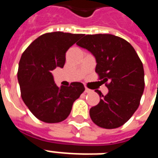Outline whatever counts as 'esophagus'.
<instances>
[{
    "mask_svg": "<svg viewBox=\"0 0 158 158\" xmlns=\"http://www.w3.org/2000/svg\"><path fill=\"white\" fill-rule=\"evenodd\" d=\"M92 90L91 89H88V88H85V93H87V94H89V93H91Z\"/></svg>",
    "mask_w": 158,
    "mask_h": 158,
    "instance_id": "1",
    "label": "esophagus"
}]
</instances>
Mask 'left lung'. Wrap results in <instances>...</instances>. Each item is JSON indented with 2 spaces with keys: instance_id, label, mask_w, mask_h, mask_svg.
<instances>
[{
  "instance_id": "8db88e82",
  "label": "left lung",
  "mask_w": 158,
  "mask_h": 158,
  "mask_svg": "<svg viewBox=\"0 0 158 158\" xmlns=\"http://www.w3.org/2000/svg\"><path fill=\"white\" fill-rule=\"evenodd\" d=\"M77 45L96 58L95 71L108 89L98 105L89 110L92 120L104 129H115L130 120L144 90L143 63L130 43L112 34L86 35Z\"/></svg>"
}]
</instances>
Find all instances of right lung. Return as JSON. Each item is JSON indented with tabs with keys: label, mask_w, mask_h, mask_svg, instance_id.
Here are the masks:
<instances>
[{
	"label": "right lung",
	"mask_w": 158,
	"mask_h": 158,
	"mask_svg": "<svg viewBox=\"0 0 158 158\" xmlns=\"http://www.w3.org/2000/svg\"><path fill=\"white\" fill-rule=\"evenodd\" d=\"M83 36L63 32L44 33L22 54L18 69L21 97L33 115L43 122L65 120L74 102L85 90L79 82L58 87L52 74L56 67H64L66 52Z\"/></svg>",
	"instance_id": "add662e5"
}]
</instances>
